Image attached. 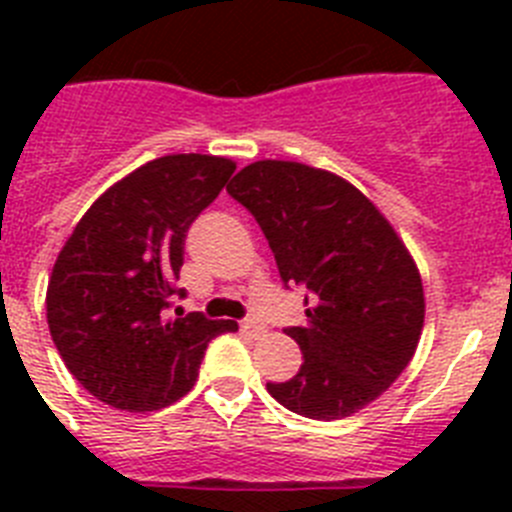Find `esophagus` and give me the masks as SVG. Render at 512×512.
Returning a JSON list of instances; mask_svg holds the SVG:
<instances>
[{
  "label": "esophagus",
  "mask_w": 512,
  "mask_h": 512,
  "mask_svg": "<svg viewBox=\"0 0 512 512\" xmlns=\"http://www.w3.org/2000/svg\"><path fill=\"white\" fill-rule=\"evenodd\" d=\"M241 330H243V333H246V336H251V338H259L261 333H264V328H261V325L256 323V320H243Z\"/></svg>",
  "instance_id": "34e87169"
}]
</instances>
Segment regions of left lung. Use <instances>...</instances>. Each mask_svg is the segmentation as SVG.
I'll return each mask as SVG.
<instances>
[{
  "label": "left lung",
  "instance_id": "1",
  "mask_svg": "<svg viewBox=\"0 0 512 512\" xmlns=\"http://www.w3.org/2000/svg\"><path fill=\"white\" fill-rule=\"evenodd\" d=\"M228 192L261 225L284 284L312 292L307 325L287 330L305 354L300 372L266 390L312 420L359 413L400 377L423 333L408 246L354 184L300 161H253Z\"/></svg>",
  "mask_w": 512,
  "mask_h": 512
}]
</instances>
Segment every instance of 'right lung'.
Instances as JSON below:
<instances>
[{"instance_id":"add662e5","label":"right lung","mask_w":512,"mask_h":512,"mask_svg":"<svg viewBox=\"0 0 512 512\" xmlns=\"http://www.w3.org/2000/svg\"><path fill=\"white\" fill-rule=\"evenodd\" d=\"M233 171V158L210 153L153 158L99 194L63 243L45 318L66 369L104 405L151 413L182 400L207 343L238 330L200 312L166 315L189 225Z\"/></svg>"}]
</instances>
